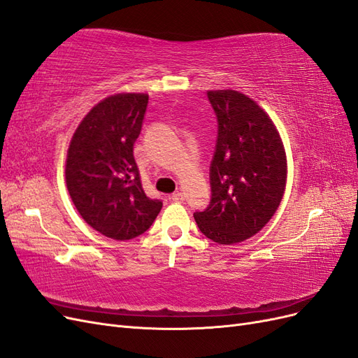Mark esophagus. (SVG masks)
Instances as JSON below:
<instances>
[{
	"label": "esophagus",
	"instance_id": "1",
	"mask_svg": "<svg viewBox=\"0 0 358 358\" xmlns=\"http://www.w3.org/2000/svg\"><path fill=\"white\" fill-rule=\"evenodd\" d=\"M171 200H173V201H178V203H182L183 200H185V196H183L182 192H175V194H173V196H171Z\"/></svg>",
	"mask_w": 358,
	"mask_h": 358
}]
</instances>
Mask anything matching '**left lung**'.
<instances>
[{
  "label": "left lung",
  "instance_id": "left-lung-1",
  "mask_svg": "<svg viewBox=\"0 0 358 358\" xmlns=\"http://www.w3.org/2000/svg\"><path fill=\"white\" fill-rule=\"evenodd\" d=\"M218 117L210 166L212 199L194 213L200 231L220 245L255 236L272 220L287 187V154L267 112L234 90L208 91Z\"/></svg>",
  "mask_w": 358,
  "mask_h": 358
}]
</instances>
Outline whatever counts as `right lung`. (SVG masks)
<instances>
[{"label":"right lung","mask_w":358,"mask_h":358,"mask_svg":"<svg viewBox=\"0 0 358 358\" xmlns=\"http://www.w3.org/2000/svg\"><path fill=\"white\" fill-rule=\"evenodd\" d=\"M148 100L143 92L106 96L85 115L67 150L73 204L86 224L113 241L145 233L162 208L146 196L133 155Z\"/></svg>","instance_id":"add662e5"}]
</instances>
